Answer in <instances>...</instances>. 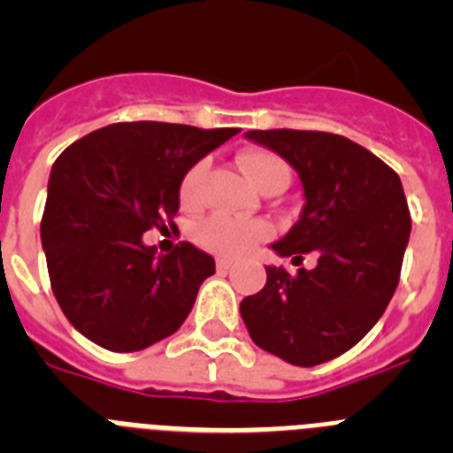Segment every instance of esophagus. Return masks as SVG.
I'll list each match as a JSON object with an SVG mask.
<instances>
[{
    "label": "esophagus",
    "mask_w": 453,
    "mask_h": 453,
    "mask_svg": "<svg viewBox=\"0 0 453 453\" xmlns=\"http://www.w3.org/2000/svg\"><path fill=\"white\" fill-rule=\"evenodd\" d=\"M234 267V261L231 258H218V270L219 272H229Z\"/></svg>",
    "instance_id": "34e87169"
}]
</instances>
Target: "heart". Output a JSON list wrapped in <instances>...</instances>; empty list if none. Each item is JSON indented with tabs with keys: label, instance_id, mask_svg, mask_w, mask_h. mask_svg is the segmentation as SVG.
I'll list each match as a JSON object with an SVG mask.
<instances>
[{
	"label": "heart",
	"instance_id": "b5f03b06",
	"mask_svg": "<svg viewBox=\"0 0 453 453\" xmlns=\"http://www.w3.org/2000/svg\"><path fill=\"white\" fill-rule=\"evenodd\" d=\"M238 163L242 167L250 181L261 192L270 190L274 186L286 188L290 183V167L286 165L281 156L272 154L265 150H250L238 156ZM206 174V161H199L186 172L181 188H179V199L186 208L197 206L202 181ZM270 226L261 219H235L226 215H213L203 219L195 229V238L208 250L218 251L224 256H240L250 251L256 242L267 238Z\"/></svg>",
	"mask_w": 453,
	"mask_h": 453
}]
</instances>
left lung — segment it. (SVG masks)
<instances>
[{
  "instance_id": "8db88e82",
  "label": "left lung",
  "mask_w": 453,
  "mask_h": 453,
  "mask_svg": "<svg viewBox=\"0 0 453 453\" xmlns=\"http://www.w3.org/2000/svg\"><path fill=\"white\" fill-rule=\"evenodd\" d=\"M245 138L290 163L303 188L297 224L272 250L292 263L315 251L318 265L295 276L267 265L265 288L240 302V315L261 349L319 365L351 349L397 290L411 235L402 181L345 135L272 129Z\"/></svg>"
}]
</instances>
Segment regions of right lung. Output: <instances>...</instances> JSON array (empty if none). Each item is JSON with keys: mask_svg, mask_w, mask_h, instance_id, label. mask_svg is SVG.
I'll return each mask as SVG.
<instances>
[{"mask_svg": "<svg viewBox=\"0 0 453 453\" xmlns=\"http://www.w3.org/2000/svg\"><path fill=\"white\" fill-rule=\"evenodd\" d=\"M238 129L119 122L72 142L51 167L40 240L54 297L79 334L140 351L186 322L213 256L190 242L170 254L142 242L170 229L186 172Z\"/></svg>", "mask_w": 453, "mask_h": 453, "instance_id": "add662e5", "label": "right lung"}]
</instances>
